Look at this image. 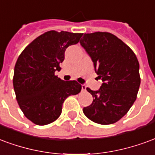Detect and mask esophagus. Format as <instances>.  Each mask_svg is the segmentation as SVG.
Listing matches in <instances>:
<instances>
[{
	"label": "esophagus",
	"mask_w": 155,
	"mask_h": 155,
	"mask_svg": "<svg viewBox=\"0 0 155 155\" xmlns=\"http://www.w3.org/2000/svg\"><path fill=\"white\" fill-rule=\"evenodd\" d=\"M82 91H87V86L86 85H82Z\"/></svg>",
	"instance_id": "esophagus-1"
}]
</instances>
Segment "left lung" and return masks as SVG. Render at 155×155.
Masks as SVG:
<instances>
[{"instance_id":"1","label":"left lung","mask_w":155,"mask_h":155,"mask_svg":"<svg viewBox=\"0 0 155 155\" xmlns=\"http://www.w3.org/2000/svg\"><path fill=\"white\" fill-rule=\"evenodd\" d=\"M80 44L94 64L102 84L98 91L87 88L93 101L83 113L93 122L110 125L127 113L140 85V64L131 48L108 32L85 34Z\"/></svg>"}]
</instances>
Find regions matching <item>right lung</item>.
Here are the masks:
<instances>
[{
	"label": "right lung",
	"instance_id": "add662e5",
	"mask_svg": "<svg viewBox=\"0 0 155 155\" xmlns=\"http://www.w3.org/2000/svg\"><path fill=\"white\" fill-rule=\"evenodd\" d=\"M81 33L45 32L25 48L15 65L13 86L20 108L34 124L54 122L62 112L68 97L78 94L82 85L77 81H64L54 75L64 60V53L76 45Z\"/></svg>",
	"mask_w": 155,
	"mask_h": 155
}]
</instances>
